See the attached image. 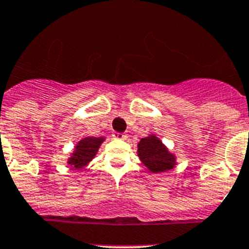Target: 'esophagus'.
Wrapping results in <instances>:
<instances>
[{"mask_svg":"<svg viewBox=\"0 0 249 249\" xmlns=\"http://www.w3.org/2000/svg\"><path fill=\"white\" fill-rule=\"evenodd\" d=\"M112 137H114V139L125 140L127 138V135H126V134H123V133H114V134H112Z\"/></svg>","mask_w":249,"mask_h":249,"instance_id":"obj_1","label":"esophagus"}]
</instances>
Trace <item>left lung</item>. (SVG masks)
Wrapping results in <instances>:
<instances>
[{"mask_svg":"<svg viewBox=\"0 0 249 249\" xmlns=\"http://www.w3.org/2000/svg\"><path fill=\"white\" fill-rule=\"evenodd\" d=\"M137 154L146 169L154 174H160L174 169L177 166V155L157 137L149 134L138 142Z\"/></svg>","mask_w":249,"mask_h":249,"instance_id":"obj_1","label":"left lung"}]
</instances>
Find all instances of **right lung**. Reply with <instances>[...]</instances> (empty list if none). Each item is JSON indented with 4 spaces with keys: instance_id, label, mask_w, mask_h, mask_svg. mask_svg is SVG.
Returning a JSON list of instances; mask_svg holds the SVG:
<instances>
[{
    "instance_id": "obj_1",
    "label": "right lung",
    "mask_w": 249,
    "mask_h": 249,
    "mask_svg": "<svg viewBox=\"0 0 249 249\" xmlns=\"http://www.w3.org/2000/svg\"><path fill=\"white\" fill-rule=\"evenodd\" d=\"M105 137H84L75 144L72 151L66 159V164L76 170H81L91 163L98 154Z\"/></svg>"
}]
</instances>
